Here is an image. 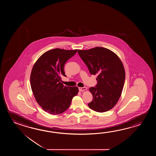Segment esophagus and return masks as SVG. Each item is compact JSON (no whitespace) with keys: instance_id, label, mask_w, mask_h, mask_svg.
Returning <instances> with one entry per match:
<instances>
[{"instance_id":"obj_1","label":"esophagus","mask_w":156,"mask_h":156,"mask_svg":"<svg viewBox=\"0 0 156 156\" xmlns=\"http://www.w3.org/2000/svg\"><path fill=\"white\" fill-rule=\"evenodd\" d=\"M87 89L86 87H79V90L80 91H85Z\"/></svg>"}]
</instances>
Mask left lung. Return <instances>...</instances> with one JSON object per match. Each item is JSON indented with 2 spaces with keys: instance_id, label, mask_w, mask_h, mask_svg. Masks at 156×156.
<instances>
[{
  "instance_id": "obj_1",
  "label": "left lung",
  "mask_w": 156,
  "mask_h": 156,
  "mask_svg": "<svg viewBox=\"0 0 156 156\" xmlns=\"http://www.w3.org/2000/svg\"><path fill=\"white\" fill-rule=\"evenodd\" d=\"M77 52L90 74L98 75L96 86L90 87L93 99L88 106L99 113L112 109L119 100L125 81L126 73L121 60L112 51L101 47L78 50Z\"/></svg>"
}]
</instances>
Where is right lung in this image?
<instances>
[{
  "instance_id": "obj_1",
  "label": "right lung",
  "mask_w": 156,
  "mask_h": 156,
  "mask_svg": "<svg viewBox=\"0 0 156 156\" xmlns=\"http://www.w3.org/2000/svg\"><path fill=\"white\" fill-rule=\"evenodd\" d=\"M77 50L55 48L43 53L33 66L30 86L37 102L46 112L53 115L69 109L72 99L79 92L76 86H64L61 76H66L64 66Z\"/></svg>"
}]
</instances>
